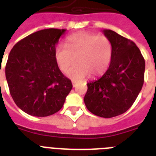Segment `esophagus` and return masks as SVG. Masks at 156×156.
<instances>
[{
	"label": "esophagus",
	"mask_w": 156,
	"mask_h": 156,
	"mask_svg": "<svg viewBox=\"0 0 156 156\" xmlns=\"http://www.w3.org/2000/svg\"><path fill=\"white\" fill-rule=\"evenodd\" d=\"M72 85H73V87H75V86H76V82H74V81H72Z\"/></svg>",
	"instance_id": "34e87169"
}]
</instances>
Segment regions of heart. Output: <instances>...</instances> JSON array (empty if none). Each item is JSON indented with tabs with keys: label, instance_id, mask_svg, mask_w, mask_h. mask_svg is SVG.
Returning a JSON list of instances; mask_svg holds the SVG:
<instances>
[{
	"label": "heart",
	"instance_id": "1",
	"mask_svg": "<svg viewBox=\"0 0 156 156\" xmlns=\"http://www.w3.org/2000/svg\"><path fill=\"white\" fill-rule=\"evenodd\" d=\"M66 46L58 44L55 50V58L62 72L74 80H82L90 74L100 77L106 72L112 56V43L105 36L81 31L68 36Z\"/></svg>",
	"mask_w": 156,
	"mask_h": 156
}]
</instances>
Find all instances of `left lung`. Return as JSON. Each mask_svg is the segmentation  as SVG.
Segmentation results:
<instances>
[{"instance_id": "1", "label": "left lung", "mask_w": 156, "mask_h": 156, "mask_svg": "<svg viewBox=\"0 0 156 156\" xmlns=\"http://www.w3.org/2000/svg\"><path fill=\"white\" fill-rule=\"evenodd\" d=\"M103 33L112 43V59L101 78L87 83L84 102L93 114L110 118L126 112L138 97L144 82L145 61L133 41L112 30Z\"/></svg>"}]
</instances>
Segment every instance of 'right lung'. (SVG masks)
Masks as SVG:
<instances>
[{
  "mask_svg": "<svg viewBox=\"0 0 156 156\" xmlns=\"http://www.w3.org/2000/svg\"><path fill=\"white\" fill-rule=\"evenodd\" d=\"M66 31L34 32L9 53L5 66L9 92L16 105L31 116H48L59 111L73 87L55 58L56 44Z\"/></svg>",
  "mask_w": 156,
  "mask_h": 156,
  "instance_id": "add662e5",
  "label": "right lung"
}]
</instances>
